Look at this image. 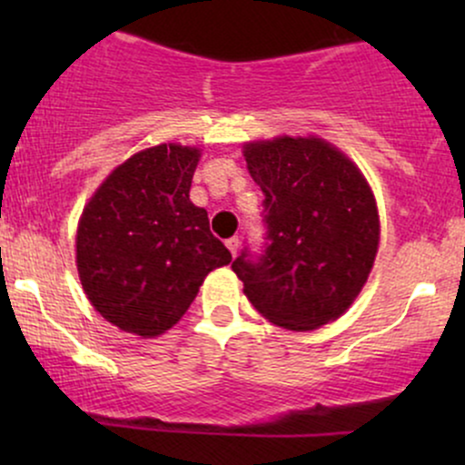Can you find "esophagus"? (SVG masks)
<instances>
[{
	"label": "esophagus",
	"mask_w": 465,
	"mask_h": 465,
	"mask_svg": "<svg viewBox=\"0 0 465 465\" xmlns=\"http://www.w3.org/2000/svg\"><path fill=\"white\" fill-rule=\"evenodd\" d=\"M225 244H227V249L232 251V255H233V258H236V255H238V249H240V240H238V236L229 238Z\"/></svg>",
	"instance_id": "esophagus-1"
}]
</instances>
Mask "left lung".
<instances>
[{"mask_svg": "<svg viewBox=\"0 0 465 465\" xmlns=\"http://www.w3.org/2000/svg\"><path fill=\"white\" fill-rule=\"evenodd\" d=\"M251 179L264 192L269 247L232 269L253 308L292 332L334 322L361 295L381 242L370 181L317 135L244 142Z\"/></svg>", "mask_w": 465, "mask_h": 465, "instance_id": "8db88e82", "label": "left lung"}]
</instances>
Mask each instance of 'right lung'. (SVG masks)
<instances>
[{
    "mask_svg": "<svg viewBox=\"0 0 465 465\" xmlns=\"http://www.w3.org/2000/svg\"><path fill=\"white\" fill-rule=\"evenodd\" d=\"M201 148L157 143L131 154L84 203L76 269L115 328L154 339L183 317L205 277L232 262L207 212L190 201Z\"/></svg>",
    "mask_w": 465,
    "mask_h": 465,
    "instance_id": "1",
    "label": "right lung"
}]
</instances>
